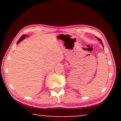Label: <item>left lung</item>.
<instances>
[{
	"mask_svg": "<svg viewBox=\"0 0 121 121\" xmlns=\"http://www.w3.org/2000/svg\"><path fill=\"white\" fill-rule=\"evenodd\" d=\"M95 37L97 38V39H98V40H99V41H100V43H101V45H102V46H103V47H104V45H103V43H102V40H101V39H100V38H98V37Z\"/></svg>",
	"mask_w": 121,
	"mask_h": 121,
	"instance_id": "1",
	"label": "left lung"
}]
</instances>
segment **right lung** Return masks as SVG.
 I'll use <instances>...</instances> for the list:
<instances>
[{"label":"right lung","instance_id":"add662e5","mask_svg":"<svg viewBox=\"0 0 121 121\" xmlns=\"http://www.w3.org/2000/svg\"><path fill=\"white\" fill-rule=\"evenodd\" d=\"M26 37H27V36L26 35H22L21 37H20V38L19 39V40L17 41V44H18L20 42H21V41L23 39H24Z\"/></svg>","mask_w":121,"mask_h":121}]
</instances>
